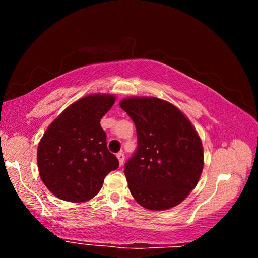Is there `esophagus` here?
Instances as JSON below:
<instances>
[{"label": "esophagus", "mask_w": 258, "mask_h": 258, "mask_svg": "<svg viewBox=\"0 0 258 258\" xmlns=\"http://www.w3.org/2000/svg\"><path fill=\"white\" fill-rule=\"evenodd\" d=\"M117 158H118V161H119L120 166L124 164V160H125V155L123 154V152H118V154H117Z\"/></svg>", "instance_id": "1"}]
</instances>
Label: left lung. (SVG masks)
<instances>
[{
	"mask_svg": "<svg viewBox=\"0 0 258 258\" xmlns=\"http://www.w3.org/2000/svg\"><path fill=\"white\" fill-rule=\"evenodd\" d=\"M134 121L138 148L125 164L133 198L150 211L176 206L195 189L204 167L198 133L172 103L152 97L121 100Z\"/></svg>",
	"mask_w": 258,
	"mask_h": 258,
	"instance_id": "8db88e82",
	"label": "left lung"
}]
</instances>
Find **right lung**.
<instances>
[{
  "mask_svg": "<svg viewBox=\"0 0 258 258\" xmlns=\"http://www.w3.org/2000/svg\"><path fill=\"white\" fill-rule=\"evenodd\" d=\"M111 94L77 100L47 127L37 148L41 180L56 197L72 203L92 199L119 163L107 148L100 120L115 103Z\"/></svg>",
  "mask_w": 258,
  "mask_h": 258,
  "instance_id": "1",
  "label": "right lung"
}]
</instances>
